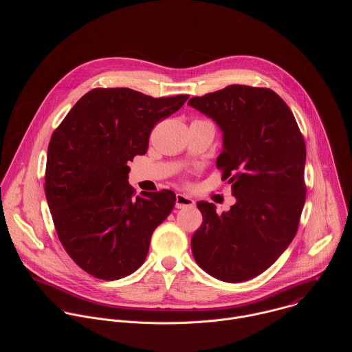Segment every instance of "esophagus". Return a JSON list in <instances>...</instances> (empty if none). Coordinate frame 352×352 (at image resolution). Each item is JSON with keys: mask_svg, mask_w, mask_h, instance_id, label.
Here are the masks:
<instances>
[{"mask_svg": "<svg viewBox=\"0 0 352 352\" xmlns=\"http://www.w3.org/2000/svg\"><path fill=\"white\" fill-rule=\"evenodd\" d=\"M195 205L193 199L184 193H177L175 195V208L177 209H185V208H192Z\"/></svg>", "mask_w": 352, "mask_h": 352, "instance_id": "1", "label": "esophagus"}]
</instances>
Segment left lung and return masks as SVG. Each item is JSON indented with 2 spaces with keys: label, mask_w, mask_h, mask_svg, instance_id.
I'll list each match as a JSON object with an SVG mask.
<instances>
[{
  "label": "left lung",
  "mask_w": 352,
  "mask_h": 352,
  "mask_svg": "<svg viewBox=\"0 0 352 352\" xmlns=\"http://www.w3.org/2000/svg\"><path fill=\"white\" fill-rule=\"evenodd\" d=\"M188 104L223 131L216 166L236 199L220 216L213 204L197 202L204 221L192 254L210 276L242 283L269 269L296 234L307 197L305 140L289 107L267 87L230 85Z\"/></svg>",
  "instance_id": "obj_1"
}]
</instances>
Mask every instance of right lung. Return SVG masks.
<instances>
[{
  "mask_svg": "<svg viewBox=\"0 0 352 352\" xmlns=\"http://www.w3.org/2000/svg\"><path fill=\"white\" fill-rule=\"evenodd\" d=\"M188 97L97 87L78 100L50 139L47 204L67 254L90 276L111 281L138 270L153 231L174 209L168 189L135 197L128 162L147 152L155 125Z\"/></svg>",
  "mask_w": 352,
  "mask_h": 352,
  "instance_id": "obj_1",
  "label": "right lung"
}]
</instances>
